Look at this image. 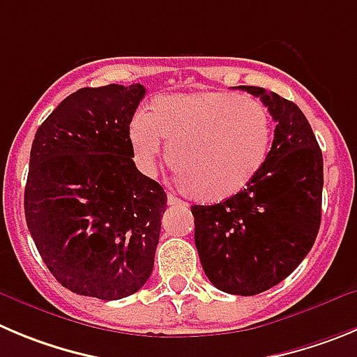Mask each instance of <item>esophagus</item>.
I'll list each match as a JSON object with an SVG mask.
<instances>
[{
  "instance_id": "esophagus-1",
  "label": "esophagus",
  "mask_w": 357,
  "mask_h": 357,
  "mask_svg": "<svg viewBox=\"0 0 357 357\" xmlns=\"http://www.w3.org/2000/svg\"><path fill=\"white\" fill-rule=\"evenodd\" d=\"M167 204H169V206H183V208H185L186 202H183L181 199H178V197H176V195L169 194V195H167Z\"/></svg>"
}]
</instances>
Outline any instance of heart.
I'll return each mask as SVG.
<instances>
[{"label": "heart", "instance_id": "obj_1", "mask_svg": "<svg viewBox=\"0 0 357 357\" xmlns=\"http://www.w3.org/2000/svg\"><path fill=\"white\" fill-rule=\"evenodd\" d=\"M128 137L142 171L151 174L160 160L171 156L183 188L206 202H222L241 194L264 167L271 116L248 95L171 93L153 100L148 116L132 119Z\"/></svg>", "mask_w": 357, "mask_h": 357}]
</instances>
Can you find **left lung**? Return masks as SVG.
Segmentation results:
<instances>
[{"instance_id": "8db88e82", "label": "left lung", "mask_w": 357, "mask_h": 357, "mask_svg": "<svg viewBox=\"0 0 357 357\" xmlns=\"http://www.w3.org/2000/svg\"><path fill=\"white\" fill-rule=\"evenodd\" d=\"M276 123L271 151L255 179L236 197L194 206L195 246L213 285L255 296L287 278L306 257L321 227L324 165L314 130L291 100L257 86Z\"/></svg>"}]
</instances>
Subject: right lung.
<instances>
[{"instance_id": "1", "label": "right lung", "mask_w": 357, "mask_h": 357, "mask_svg": "<svg viewBox=\"0 0 357 357\" xmlns=\"http://www.w3.org/2000/svg\"><path fill=\"white\" fill-rule=\"evenodd\" d=\"M142 84L82 88L38 126L24 213L49 271L81 296L121 299L151 276L167 195L133 163Z\"/></svg>"}]
</instances>
